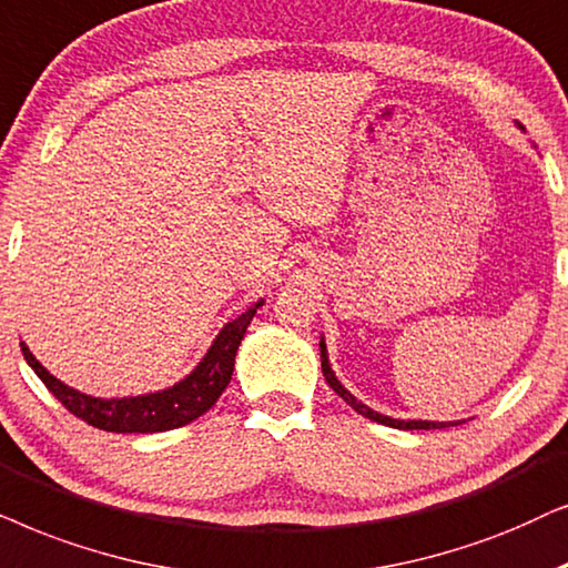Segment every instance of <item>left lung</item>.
<instances>
[{
  "instance_id": "obj_1",
  "label": "left lung",
  "mask_w": 568,
  "mask_h": 568,
  "mask_svg": "<svg viewBox=\"0 0 568 568\" xmlns=\"http://www.w3.org/2000/svg\"><path fill=\"white\" fill-rule=\"evenodd\" d=\"M519 130H525V126L519 124ZM320 351H322V374H324V379H327V384L332 389L337 392L339 397L345 399L347 405L353 407L355 413L358 415H363V418H368V420H376V423H382V426H392V428H403V430H428V428H449V426H457L455 420H449V423H438V420H399V418H389V415H382V413H376V410H372V407L368 405H363L361 399H355L351 392H347L343 384L337 382V376H335V372H332V366H329V355H327V345H324V337L320 339Z\"/></svg>"
}]
</instances>
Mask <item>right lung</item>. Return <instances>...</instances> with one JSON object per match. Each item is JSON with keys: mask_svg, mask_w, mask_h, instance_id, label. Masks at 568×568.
I'll list each match as a JSON object with an SVG mask.
<instances>
[{"mask_svg": "<svg viewBox=\"0 0 568 568\" xmlns=\"http://www.w3.org/2000/svg\"><path fill=\"white\" fill-rule=\"evenodd\" d=\"M264 301L260 298L256 304L231 320L225 327L217 332L213 345L207 347L205 358H202L186 374L184 379L173 384L169 389L150 392V395L138 397H93L85 392H78L59 382L54 374H49L36 355L28 351L26 343H20L22 355H26L28 366L33 368L38 379L47 384V389L62 403L72 415H78L88 423V426L113 430V434H158V430L181 428L205 415L210 407L217 403L223 389L229 387L233 376V363H236V351L241 339L246 335V327L252 324L256 308Z\"/></svg>", "mask_w": 568, "mask_h": 568, "instance_id": "obj_1", "label": "right lung"}]
</instances>
